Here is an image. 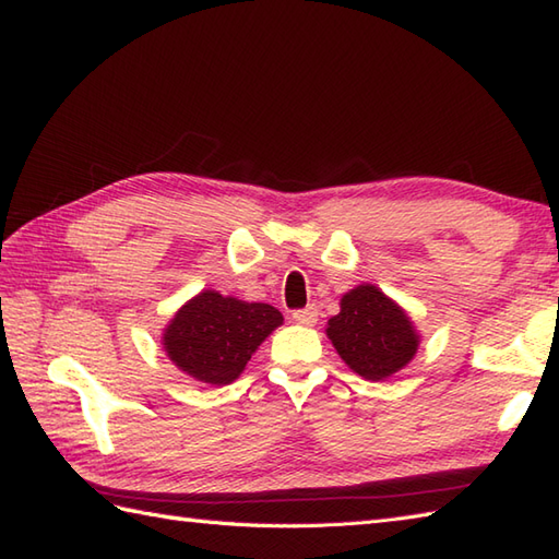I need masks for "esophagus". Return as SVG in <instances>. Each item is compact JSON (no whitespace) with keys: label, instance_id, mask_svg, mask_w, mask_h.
Masks as SVG:
<instances>
[{"label":"esophagus","instance_id":"esophagus-1","mask_svg":"<svg viewBox=\"0 0 559 559\" xmlns=\"http://www.w3.org/2000/svg\"><path fill=\"white\" fill-rule=\"evenodd\" d=\"M292 320H294L296 324H304V326L316 324V322H318V308H316V306H306V308H301V310H294V312H292Z\"/></svg>","mask_w":559,"mask_h":559}]
</instances>
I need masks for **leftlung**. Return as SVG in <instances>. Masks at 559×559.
Segmentation results:
<instances>
[{"instance_id":"8db88e82","label":"left lung","mask_w":559,"mask_h":559,"mask_svg":"<svg viewBox=\"0 0 559 559\" xmlns=\"http://www.w3.org/2000/svg\"><path fill=\"white\" fill-rule=\"evenodd\" d=\"M342 310L326 322V336L353 372L382 382L415 358L419 334L411 316L374 284L342 296Z\"/></svg>"}]
</instances>
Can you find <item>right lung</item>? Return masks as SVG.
Instances as JSON below:
<instances>
[{"instance_id": "obj_1", "label": "right lung", "mask_w": 559, "mask_h": 559, "mask_svg": "<svg viewBox=\"0 0 559 559\" xmlns=\"http://www.w3.org/2000/svg\"><path fill=\"white\" fill-rule=\"evenodd\" d=\"M282 322V312L267 304L203 289L175 312L160 344L177 370L197 382L223 386L235 382Z\"/></svg>"}]
</instances>
